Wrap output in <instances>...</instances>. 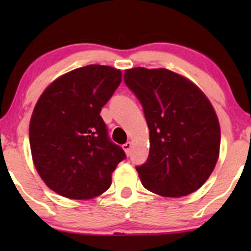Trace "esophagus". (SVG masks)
Here are the masks:
<instances>
[{"label":"esophagus","mask_w":251,"mask_h":251,"mask_svg":"<svg viewBox=\"0 0 251 251\" xmlns=\"http://www.w3.org/2000/svg\"><path fill=\"white\" fill-rule=\"evenodd\" d=\"M123 148H124V150H125L126 154L129 155V153H131V149H132V143L127 142V143H126V144H124V145H123Z\"/></svg>","instance_id":"esophagus-1"}]
</instances>
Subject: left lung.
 Masks as SVG:
<instances>
[{
  "instance_id": "1",
  "label": "left lung",
  "mask_w": 251,
  "mask_h": 251,
  "mask_svg": "<svg viewBox=\"0 0 251 251\" xmlns=\"http://www.w3.org/2000/svg\"><path fill=\"white\" fill-rule=\"evenodd\" d=\"M124 81L143 106L150 152L137 166L143 185L164 197L196 191L214 171L221 128L215 109L195 83L169 70L137 67Z\"/></svg>"
}]
</instances>
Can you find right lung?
I'll use <instances>...</instances> for the list:
<instances>
[{"instance_id": "1", "label": "right lung", "mask_w": 251, "mask_h": 251, "mask_svg": "<svg viewBox=\"0 0 251 251\" xmlns=\"http://www.w3.org/2000/svg\"><path fill=\"white\" fill-rule=\"evenodd\" d=\"M122 82V72L89 65L57 77L37 100L29 125L34 165L48 188L71 200L105 192L126 158L109 139L100 112Z\"/></svg>"}]
</instances>
